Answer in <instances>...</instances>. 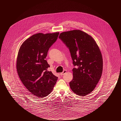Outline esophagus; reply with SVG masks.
Returning <instances> with one entry per match:
<instances>
[{
	"label": "esophagus",
	"instance_id": "obj_1",
	"mask_svg": "<svg viewBox=\"0 0 121 121\" xmlns=\"http://www.w3.org/2000/svg\"><path fill=\"white\" fill-rule=\"evenodd\" d=\"M66 72H67V71H66V70H65V69H64V70L63 71V72L60 73V74H61V75H62H62H64V74Z\"/></svg>",
	"mask_w": 121,
	"mask_h": 121
}]
</instances>
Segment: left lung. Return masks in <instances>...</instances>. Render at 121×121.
Here are the masks:
<instances>
[{
	"label": "left lung",
	"instance_id": "left-lung-1",
	"mask_svg": "<svg viewBox=\"0 0 121 121\" xmlns=\"http://www.w3.org/2000/svg\"><path fill=\"white\" fill-rule=\"evenodd\" d=\"M59 38L69 48L75 67L69 86L76 94L85 96L94 90L102 74L103 61L99 48L91 36L79 30L61 33Z\"/></svg>",
	"mask_w": 121,
	"mask_h": 121
}]
</instances>
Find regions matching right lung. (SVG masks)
Masks as SVG:
<instances>
[{
	"instance_id": "1",
	"label": "right lung",
	"mask_w": 121,
	"mask_h": 121,
	"mask_svg": "<svg viewBox=\"0 0 121 121\" xmlns=\"http://www.w3.org/2000/svg\"><path fill=\"white\" fill-rule=\"evenodd\" d=\"M59 33H38L25 40L19 49L17 70L24 86L33 95L45 97L52 91L57 78L46 59L49 48L56 41Z\"/></svg>"
}]
</instances>
